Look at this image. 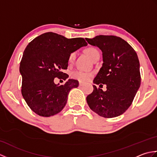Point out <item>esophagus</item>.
<instances>
[{"label":"esophagus","mask_w":157,"mask_h":157,"mask_svg":"<svg viewBox=\"0 0 157 157\" xmlns=\"http://www.w3.org/2000/svg\"><path fill=\"white\" fill-rule=\"evenodd\" d=\"M84 85V82H81V81L79 82V86H83Z\"/></svg>","instance_id":"1"}]
</instances>
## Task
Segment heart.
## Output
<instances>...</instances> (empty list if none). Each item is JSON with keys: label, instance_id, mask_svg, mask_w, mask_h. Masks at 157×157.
<instances>
[{"label": "heart", "instance_id": "b5f03b06", "mask_svg": "<svg viewBox=\"0 0 157 157\" xmlns=\"http://www.w3.org/2000/svg\"><path fill=\"white\" fill-rule=\"evenodd\" d=\"M86 52L87 55L92 60L94 59L95 56L99 54V51L97 48L94 47H89L86 50ZM76 56V52H72L70 53L68 57L69 62L71 63L74 61ZM93 76V73L91 71H84L82 70H76V71H73L71 73V77L73 79H78L81 82H87Z\"/></svg>", "mask_w": 157, "mask_h": 157}]
</instances>
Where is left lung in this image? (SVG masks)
Masks as SVG:
<instances>
[{
	"label": "left lung",
	"mask_w": 157,
	"mask_h": 157,
	"mask_svg": "<svg viewBox=\"0 0 157 157\" xmlns=\"http://www.w3.org/2000/svg\"><path fill=\"white\" fill-rule=\"evenodd\" d=\"M86 40L102 52V66L93 82L106 86L104 92L93 85L94 90L86 97L89 107L105 118L121 115L132 105L140 86L138 55L128 42L117 36L100 35Z\"/></svg>",
	"instance_id": "left-lung-1"
}]
</instances>
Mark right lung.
<instances>
[{
    "label": "right lung",
    "mask_w": 157,
    "mask_h": 157,
    "mask_svg": "<svg viewBox=\"0 0 157 157\" xmlns=\"http://www.w3.org/2000/svg\"><path fill=\"white\" fill-rule=\"evenodd\" d=\"M87 44L82 38L68 39L52 32L44 33L29 43L19 66L21 94L36 114L51 117L65 107L69 91L78 87L79 82L69 79L59 86L54 79L68 78L62 70L67 68L70 53Z\"/></svg>",
    "instance_id": "1"
}]
</instances>
